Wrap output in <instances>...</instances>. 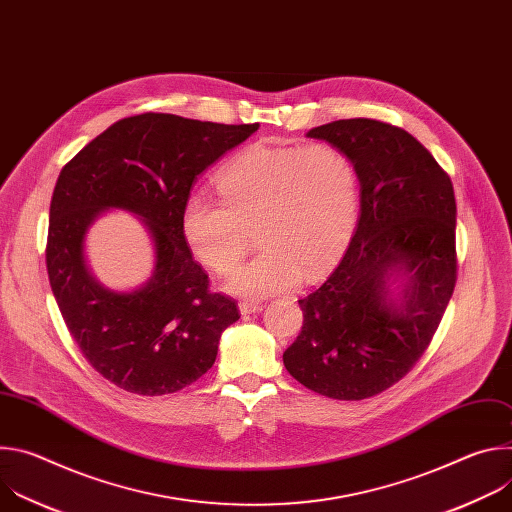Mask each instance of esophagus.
Masks as SVG:
<instances>
[{"label":"esophagus","mask_w":512,"mask_h":512,"mask_svg":"<svg viewBox=\"0 0 512 512\" xmlns=\"http://www.w3.org/2000/svg\"><path fill=\"white\" fill-rule=\"evenodd\" d=\"M239 310H241L243 316H247V314L261 312V310H263V304H259V302H241V304H239Z\"/></svg>","instance_id":"obj_1"}]
</instances>
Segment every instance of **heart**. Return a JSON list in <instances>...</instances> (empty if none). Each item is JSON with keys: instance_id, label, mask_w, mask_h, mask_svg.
<instances>
[{"instance_id": "heart-1", "label": "heart", "mask_w": 512, "mask_h": 512, "mask_svg": "<svg viewBox=\"0 0 512 512\" xmlns=\"http://www.w3.org/2000/svg\"><path fill=\"white\" fill-rule=\"evenodd\" d=\"M216 190L188 194L182 235L212 273L245 257L251 231L261 251L233 273V294L261 298L316 279L348 241L360 200L352 158L328 141L253 143L216 172Z\"/></svg>"}]
</instances>
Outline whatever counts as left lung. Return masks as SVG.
Masks as SVG:
<instances>
[{"instance_id": "1", "label": "left lung", "mask_w": 512, "mask_h": 512, "mask_svg": "<svg viewBox=\"0 0 512 512\" xmlns=\"http://www.w3.org/2000/svg\"><path fill=\"white\" fill-rule=\"evenodd\" d=\"M344 150L360 180V218L342 259L300 302L304 326L283 352L287 373L340 401L399 383L427 350L458 279L456 196L450 176L405 129L340 119L308 131ZM410 273L404 302L384 277Z\"/></svg>"}]
</instances>
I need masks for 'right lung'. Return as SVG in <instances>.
Instances as JSON below:
<instances>
[{"label": "right lung", "instance_id": "obj_1", "mask_svg": "<svg viewBox=\"0 0 512 512\" xmlns=\"http://www.w3.org/2000/svg\"><path fill=\"white\" fill-rule=\"evenodd\" d=\"M257 127L141 113L113 123L60 170L46 241L50 287L70 336L115 387L158 397L192 385L241 318L235 300L210 291L180 216L196 176ZM107 207L137 213L155 239V275L131 295L97 284L84 263V233Z\"/></svg>", "mask_w": 512, "mask_h": 512}]
</instances>
